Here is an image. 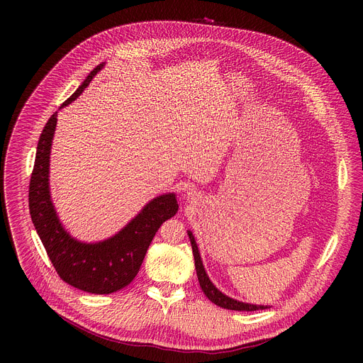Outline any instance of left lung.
<instances>
[{"instance_id": "8db88e82", "label": "left lung", "mask_w": 363, "mask_h": 363, "mask_svg": "<svg viewBox=\"0 0 363 363\" xmlns=\"http://www.w3.org/2000/svg\"><path fill=\"white\" fill-rule=\"evenodd\" d=\"M188 235H189V240H191V245H192V252H194V260H195V270H196V276H198V281H199V286L203 291V294L208 297L214 304L220 306V307H224V308H228V310H237V312H254V310H263L266 308L267 306H255V304H248V303H241V301H237L225 294H223L213 283L211 280L208 279V276H206L205 270H203V266H202V262H201V257H199V252H198V247H196V242L194 240V235L191 231H188Z\"/></svg>"}]
</instances>
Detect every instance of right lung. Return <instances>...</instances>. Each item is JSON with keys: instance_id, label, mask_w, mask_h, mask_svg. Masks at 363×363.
Masks as SVG:
<instances>
[{"instance_id": "1", "label": "right lung", "mask_w": 363, "mask_h": 363, "mask_svg": "<svg viewBox=\"0 0 363 363\" xmlns=\"http://www.w3.org/2000/svg\"><path fill=\"white\" fill-rule=\"evenodd\" d=\"M103 65L93 69L83 84L63 103H72L89 86ZM57 112L47 121L37 145L28 188V208L51 264L67 284L93 294H109L126 287L138 274L160 227L178 211L175 194L150 201L119 234L97 244L72 238L59 223L48 192V158Z\"/></svg>"}]
</instances>
